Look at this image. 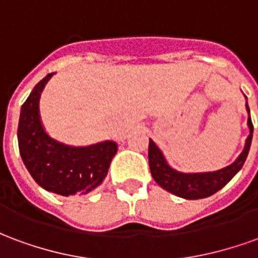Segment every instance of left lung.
I'll use <instances>...</instances> for the list:
<instances>
[{
	"label": "left lung",
	"instance_id": "left-lung-1",
	"mask_svg": "<svg viewBox=\"0 0 258 258\" xmlns=\"http://www.w3.org/2000/svg\"><path fill=\"white\" fill-rule=\"evenodd\" d=\"M246 110L249 114L247 125H249L250 134L246 138L243 151L232 164L220 168L217 171H206V173L178 171L168 164L163 152L157 148L153 141L149 140V152H148L149 168H151L152 177L156 181L157 185H160L163 189L168 190L170 194L188 200L205 199L224 188L239 173V170L243 167L246 157L249 155L251 138H253V124L250 118V109L247 102H246Z\"/></svg>",
	"mask_w": 258,
	"mask_h": 258
}]
</instances>
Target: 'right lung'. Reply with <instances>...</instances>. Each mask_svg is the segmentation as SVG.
<instances>
[{
    "label": "right lung",
    "mask_w": 258,
    "mask_h": 258,
    "mask_svg": "<svg viewBox=\"0 0 258 258\" xmlns=\"http://www.w3.org/2000/svg\"><path fill=\"white\" fill-rule=\"evenodd\" d=\"M52 76L47 74L22 105L18 125L20 156L33 179L48 192L87 195L103 182L117 144L102 141L73 146L48 134L40 117V96Z\"/></svg>",
    "instance_id": "right-lung-1"
}]
</instances>
